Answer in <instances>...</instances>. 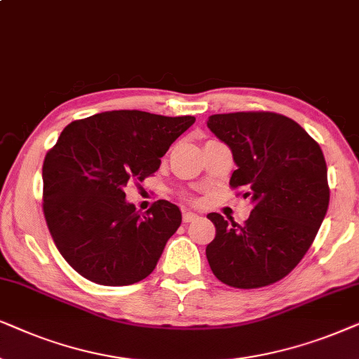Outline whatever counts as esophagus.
Here are the masks:
<instances>
[{
  "label": "esophagus",
  "mask_w": 359,
  "mask_h": 359,
  "mask_svg": "<svg viewBox=\"0 0 359 359\" xmlns=\"http://www.w3.org/2000/svg\"><path fill=\"white\" fill-rule=\"evenodd\" d=\"M197 218H198V215H197V213L189 212V210H184V212H182V219H184V223L195 222V219H197Z\"/></svg>",
  "instance_id": "34e87169"
}]
</instances>
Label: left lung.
<instances>
[{"instance_id":"1","label":"left lung","mask_w":359,"mask_h":359,"mask_svg":"<svg viewBox=\"0 0 359 359\" xmlns=\"http://www.w3.org/2000/svg\"><path fill=\"white\" fill-rule=\"evenodd\" d=\"M207 126L233 152L238 169L229 185L243 189L255 208L243 224L219 213L207 259L223 284L271 285L289 274L312 246L328 210L327 162L318 142L284 114H212Z\"/></svg>"}]
</instances>
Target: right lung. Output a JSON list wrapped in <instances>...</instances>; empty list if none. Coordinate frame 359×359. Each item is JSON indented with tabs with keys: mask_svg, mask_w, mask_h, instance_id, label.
Returning <instances> with one entry per match:
<instances>
[{
	"mask_svg": "<svg viewBox=\"0 0 359 359\" xmlns=\"http://www.w3.org/2000/svg\"><path fill=\"white\" fill-rule=\"evenodd\" d=\"M194 123V116L118 109L64 128L42 165V208L57 250L80 276L130 285L154 271L182 213L167 200L136 212L124 187L154 174Z\"/></svg>",
	"mask_w": 359,
	"mask_h": 359,
	"instance_id": "right-lung-1",
	"label": "right lung"
}]
</instances>
